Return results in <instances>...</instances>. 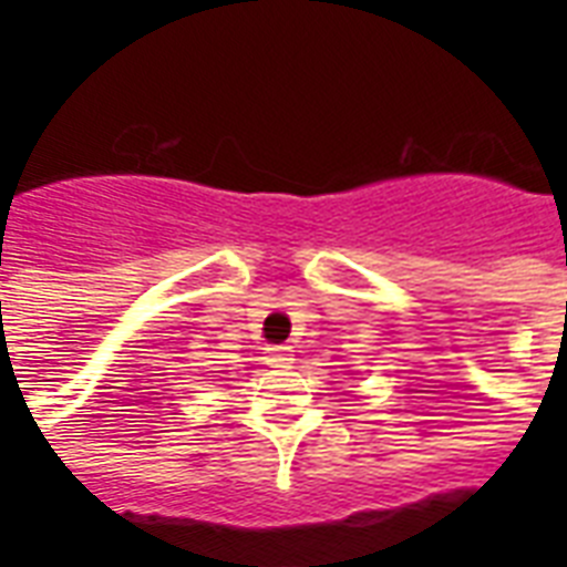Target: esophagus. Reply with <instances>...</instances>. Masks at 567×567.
<instances>
[{
	"instance_id": "34e87169",
	"label": "esophagus",
	"mask_w": 567,
	"mask_h": 567,
	"mask_svg": "<svg viewBox=\"0 0 567 567\" xmlns=\"http://www.w3.org/2000/svg\"><path fill=\"white\" fill-rule=\"evenodd\" d=\"M291 347L285 344H276V347H267L265 350V362L270 364V368H285V364H291Z\"/></svg>"
}]
</instances>
